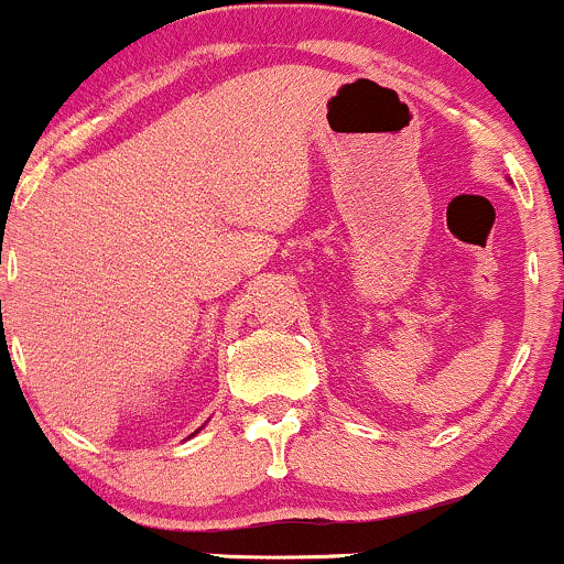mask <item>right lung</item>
Here are the masks:
<instances>
[{"label": "right lung", "instance_id": "right-lung-1", "mask_svg": "<svg viewBox=\"0 0 564 564\" xmlns=\"http://www.w3.org/2000/svg\"><path fill=\"white\" fill-rule=\"evenodd\" d=\"M195 433H197V431H195ZM195 433H192V436H195Z\"/></svg>", "mask_w": 564, "mask_h": 564}]
</instances>
